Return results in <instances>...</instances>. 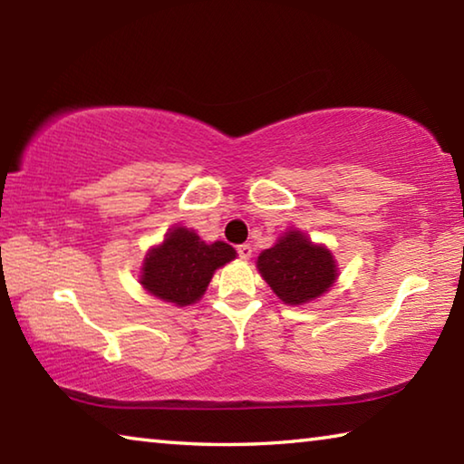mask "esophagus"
Returning a JSON list of instances; mask_svg holds the SVG:
<instances>
[{"mask_svg": "<svg viewBox=\"0 0 464 464\" xmlns=\"http://www.w3.org/2000/svg\"><path fill=\"white\" fill-rule=\"evenodd\" d=\"M237 254L241 260H249L251 257V246H247V243H243V246H237Z\"/></svg>", "mask_w": 464, "mask_h": 464, "instance_id": "esophagus-1", "label": "esophagus"}]
</instances>
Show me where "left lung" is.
<instances>
[{
  "label": "left lung",
  "instance_id": "obj_1",
  "mask_svg": "<svg viewBox=\"0 0 464 464\" xmlns=\"http://www.w3.org/2000/svg\"><path fill=\"white\" fill-rule=\"evenodd\" d=\"M257 270L288 304H303L321 296L337 276L334 256L301 231H288L276 246L262 251Z\"/></svg>",
  "mask_w": 464,
  "mask_h": 464
}]
</instances>
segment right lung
Returning a JSON list of instances; mask_svg holds the SVG:
<instances>
[{"mask_svg":"<svg viewBox=\"0 0 464 464\" xmlns=\"http://www.w3.org/2000/svg\"><path fill=\"white\" fill-rule=\"evenodd\" d=\"M233 257L235 249L227 243L215 241L208 246L194 231L176 227L145 257L140 285L163 301L184 307L198 301L215 270Z\"/></svg>","mask_w":464,"mask_h":464,"instance_id":"right-lung-1","label":"right lung"}]
</instances>
